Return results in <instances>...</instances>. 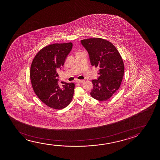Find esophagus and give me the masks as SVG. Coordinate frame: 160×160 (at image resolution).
<instances>
[{"instance_id":"esophagus-1","label":"esophagus","mask_w":160,"mask_h":160,"mask_svg":"<svg viewBox=\"0 0 160 160\" xmlns=\"http://www.w3.org/2000/svg\"><path fill=\"white\" fill-rule=\"evenodd\" d=\"M75 82H76V83H81L83 82V80H77Z\"/></svg>"}]
</instances>
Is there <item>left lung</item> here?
<instances>
[{
  "label": "left lung",
  "instance_id": "left-lung-1",
  "mask_svg": "<svg viewBox=\"0 0 160 160\" xmlns=\"http://www.w3.org/2000/svg\"><path fill=\"white\" fill-rule=\"evenodd\" d=\"M81 42L88 51L91 65L99 68V77L92 81L91 96L98 101H107L120 87L125 69L122 57L107 40L90 38L81 40Z\"/></svg>",
  "mask_w": 160,
  "mask_h": 160
}]
</instances>
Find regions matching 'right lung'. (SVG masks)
<instances>
[{"label": "right lung", "instance_id": "add662e5", "mask_svg": "<svg viewBox=\"0 0 160 160\" xmlns=\"http://www.w3.org/2000/svg\"><path fill=\"white\" fill-rule=\"evenodd\" d=\"M72 47V42L53 44L44 47L33 59L30 78L33 90L42 102L51 108L62 109L72 100L75 84L58 83L57 71L63 66Z\"/></svg>", "mask_w": 160, "mask_h": 160}]
</instances>
